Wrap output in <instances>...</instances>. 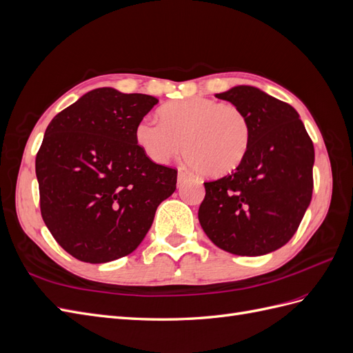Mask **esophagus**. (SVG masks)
Segmentation results:
<instances>
[{"label": "esophagus", "mask_w": 353, "mask_h": 353, "mask_svg": "<svg viewBox=\"0 0 353 353\" xmlns=\"http://www.w3.org/2000/svg\"><path fill=\"white\" fill-rule=\"evenodd\" d=\"M188 178V174L184 172V170H178V184L184 183V181Z\"/></svg>", "instance_id": "1"}]
</instances>
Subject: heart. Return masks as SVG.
<instances>
[{
	"mask_svg": "<svg viewBox=\"0 0 353 353\" xmlns=\"http://www.w3.org/2000/svg\"><path fill=\"white\" fill-rule=\"evenodd\" d=\"M160 122L144 117L135 126L138 148L157 165H166L184 148L187 162L201 175L221 176L248 154L250 125L234 104L191 97L163 104Z\"/></svg>",
	"mask_w": 353,
	"mask_h": 353,
	"instance_id": "heart-1",
	"label": "heart"
}]
</instances>
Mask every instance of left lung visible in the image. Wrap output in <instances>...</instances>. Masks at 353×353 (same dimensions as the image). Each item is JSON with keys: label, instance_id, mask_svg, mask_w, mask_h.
<instances>
[{"label": "left lung", "instance_id": "1", "mask_svg": "<svg viewBox=\"0 0 353 353\" xmlns=\"http://www.w3.org/2000/svg\"><path fill=\"white\" fill-rule=\"evenodd\" d=\"M216 97L244 113L250 144L232 174L205 183L200 225L232 254L271 253L293 237L311 203L314 144L294 108L259 88L237 85Z\"/></svg>", "mask_w": 353, "mask_h": 353}]
</instances>
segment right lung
Here are the masks:
<instances>
[{"instance_id":"1","label":"right lung","mask_w":353,"mask_h":353,"mask_svg":"<svg viewBox=\"0 0 353 353\" xmlns=\"http://www.w3.org/2000/svg\"><path fill=\"white\" fill-rule=\"evenodd\" d=\"M159 103L145 94L97 88L54 116L35 160L41 215L73 258L104 263L132 253L176 170L152 162L135 126Z\"/></svg>"}]
</instances>
